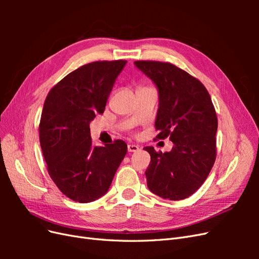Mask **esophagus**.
Returning a JSON list of instances; mask_svg holds the SVG:
<instances>
[{
  "label": "esophagus",
  "instance_id": "esophagus-1",
  "mask_svg": "<svg viewBox=\"0 0 259 259\" xmlns=\"http://www.w3.org/2000/svg\"><path fill=\"white\" fill-rule=\"evenodd\" d=\"M139 150V147L136 146V145H133V144H130L127 145V151L128 152H136Z\"/></svg>",
  "mask_w": 259,
  "mask_h": 259
}]
</instances>
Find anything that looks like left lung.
Listing matches in <instances>:
<instances>
[{
  "label": "left lung",
  "instance_id": "left-lung-1",
  "mask_svg": "<svg viewBox=\"0 0 259 259\" xmlns=\"http://www.w3.org/2000/svg\"><path fill=\"white\" fill-rule=\"evenodd\" d=\"M135 66L158 86L155 139L169 138V152L144 148L149 190L173 201L190 197L205 182L216 160L217 115L205 86L170 62L137 60Z\"/></svg>",
  "mask_w": 259,
  "mask_h": 259
}]
</instances>
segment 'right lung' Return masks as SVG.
I'll return each mask as SVG.
<instances>
[{"label": "right lung", "mask_w": 259, "mask_h": 259, "mask_svg": "<svg viewBox=\"0 0 259 259\" xmlns=\"http://www.w3.org/2000/svg\"><path fill=\"white\" fill-rule=\"evenodd\" d=\"M126 60L94 61L70 72L46 96L38 134L53 182L75 202L95 201L108 191L127 152L116 139L94 146L90 123L105 107Z\"/></svg>", "instance_id": "right-lung-1"}]
</instances>
